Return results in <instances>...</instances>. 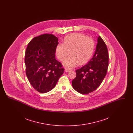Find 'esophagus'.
I'll use <instances>...</instances> for the list:
<instances>
[{
  "label": "esophagus",
  "instance_id": "obj_1",
  "mask_svg": "<svg viewBox=\"0 0 133 133\" xmlns=\"http://www.w3.org/2000/svg\"><path fill=\"white\" fill-rule=\"evenodd\" d=\"M71 71V69H70V68H66L65 69V72H70V71Z\"/></svg>",
  "mask_w": 133,
  "mask_h": 133
}]
</instances>
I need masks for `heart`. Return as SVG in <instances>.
Listing matches in <instances>:
<instances>
[{
    "instance_id": "1",
    "label": "heart",
    "mask_w": 133,
    "mask_h": 133,
    "mask_svg": "<svg viewBox=\"0 0 133 133\" xmlns=\"http://www.w3.org/2000/svg\"><path fill=\"white\" fill-rule=\"evenodd\" d=\"M95 43L92 38L81 33H73L66 36L64 44L57 45L55 53L58 59L62 61L70 53L71 55L64 60L66 67H74L78 64L83 65L88 62L92 57Z\"/></svg>"
}]
</instances>
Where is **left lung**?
Segmentation results:
<instances>
[{
    "mask_svg": "<svg viewBox=\"0 0 133 133\" xmlns=\"http://www.w3.org/2000/svg\"><path fill=\"white\" fill-rule=\"evenodd\" d=\"M108 64L107 47L99 36L92 58L86 65L76 70V78L72 82L73 88L82 94H88L95 91L106 75Z\"/></svg>",
    "mask_w": 133,
    "mask_h": 133,
    "instance_id": "obj_1",
    "label": "left lung"
}]
</instances>
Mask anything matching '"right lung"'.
<instances>
[{"label": "right lung", "mask_w": 133, "mask_h": 133, "mask_svg": "<svg viewBox=\"0 0 133 133\" xmlns=\"http://www.w3.org/2000/svg\"><path fill=\"white\" fill-rule=\"evenodd\" d=\"M58 43L57 37L44 34L33 38L27 47L26 74L32 86L41 93L54 88L63 74L62 64L55 58Z\"/></svg>", "instance_id": "right-lung-1"}]
</instances>
